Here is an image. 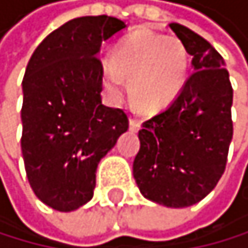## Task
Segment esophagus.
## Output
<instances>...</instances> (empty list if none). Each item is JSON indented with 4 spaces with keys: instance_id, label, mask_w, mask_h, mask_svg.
Here are the masks:
<instances>
[{
    "instance_id": "1",
    "label": "esophagus",
    "mask_w": 248,
    "mask_h": 248,
    "mask_svg": "<svg viewBox=\"0 0 248 248\" xmlns=\"http://www.w3.org/2000/svg\"><path fill=\"white\" fill-rule=\"evenodd\" d=\"M129 127H130V130H132V132H137V130H140V127H141V121H140V119L130 118Z\"/></svg>"
}]
</instances>
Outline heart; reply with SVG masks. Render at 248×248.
I'll list each match as a JSON object with an SVG mask.
<instances>
[{
	"mask_svg": "<svg viewBox=\"0 0 248 248\" xmlns=\"http://www.w3.org/2000/svg\"><path fill=\"white\" fill-rule=\"evenodd\" d=\"M188 71V52L172 35L137 31L116 46L111 60L102 62V82L118 97L124 78L137 107L154 111L168 105L182 90Z\"/></svg>",
	"mask_w": 248,
	"mask_h": 248,
	"instance_id": "obj_1",
	"label": "heart"
}]
</instances>
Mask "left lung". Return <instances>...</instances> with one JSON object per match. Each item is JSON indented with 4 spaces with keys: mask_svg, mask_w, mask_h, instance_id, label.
<instances>
[{
    "mask_svg": "<svg viewBox=\"0 0 248 248\" xmlns=\"http://www.w3.org/2000/svg\"><path fill=\"white\" fill-rule=\"evenodd\" d=\"M169 28L192 56V71L168 108L143 123L133 177L146 199L185 208L217 185L233 138V88L220 54L194 31Z\"/></svg>",
    "mask_w": 248,
    "mask_h": 248,
    "instance_id": "1",
    "label": "left lung"
}]
</instances>
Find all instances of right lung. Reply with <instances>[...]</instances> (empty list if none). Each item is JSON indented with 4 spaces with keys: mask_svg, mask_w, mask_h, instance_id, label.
<instances>
[{
    "mask_svg": "<svg viewBox=\"0 0 248 248\" xmlns=\"http://www.w3.org/2000/svg\"><path fill=\"white\" fill-rule=\"evenodd\" d=\"M125 29L115 16H80L46 37L23 79L21 152L32 191L57 211L90 202L102 156L129 129L101 99V45Z\"/></svg>",
    "mask_w": 248,
    "mask_h": 248,
    "instance_id": "obj_1",
    "label": "right lung"
}]
</instances>
